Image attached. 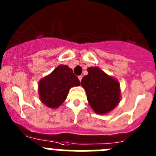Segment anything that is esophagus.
I'll return each instance as SVG.
<instances>
[{
    "instance_id": "esophagus-1",
    "label": "esophagus",
    "mask_w": 156,
    "mask_h": 156,
    "mask_svg": "<svg viewBox=\"0 0 156 156\" xmlns=\"http://www.w3.org/2000/svg\"><path fill=\"white\" fill-rule=\"evenodd\" d=\"M82 78H83V76H78V79L80 80V81H81V80H82Z\"/></svg>"
}]
</instances>
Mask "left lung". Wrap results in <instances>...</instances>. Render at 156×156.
<instances>
[{"label": "left lung", "mask_w": 156, "mask_h": 156, "mask_svg": "<svg viewBox=\"0 0 156 156\" xmlns=\"http://www.w3.org/2000/svg\"><path fill=\"white\" fill-rule=\"evenodd\" d=\"M87 72L81 80V86L86 91L88 102L97 114L108 113L120 101L119 81L97 66L89 67Z\"/></svg>", "instance_id": "obj_1"}]
</instances>
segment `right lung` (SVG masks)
Listing matches in <instances>:
<instances>
[{
	"label": "right lung",
	"mask_w": 156,
	"mask_h": 156,
	"mask_svg": "<svg viewBox=\"0 0 156 156\" xmlns=\"http://www.w3.org/2000/svg\"><path fill=\"white\" fill-rule=\"evenodd\" d=\"M80 85L73 69L66 65H59L49 75L40 80V100L48 108H57L66 101L70 88Z\"/></svg>",
	"instance_id": "right-lung-1"
}]
</instances>
